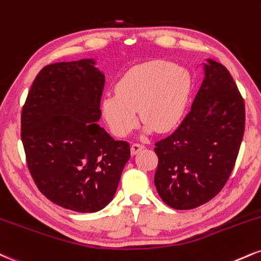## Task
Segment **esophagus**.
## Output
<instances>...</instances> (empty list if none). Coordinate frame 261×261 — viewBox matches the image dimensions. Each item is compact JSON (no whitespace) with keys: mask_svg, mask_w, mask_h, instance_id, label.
I'll return each instance as SVG.
<instances>
[{"mask_svg":"<svg viewBox=\"0 0 261 261\" xmlns=\"http://www.w3.org/2000/svg\"><path fill=\"white\" fill-rule=\"evenodd\" d=\"M143 148H144L143 144H140V143H133V144H131V154H133V155L137 154V153H139L140 150H141V149H143Z\"/></svg>","mask_w":261,"mask_h":261,"instance_id":"1","label":"esophagus"}]
</instances>
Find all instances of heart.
<instances>
[{"instance_id":"1","label":"heart","mask_w":261,"mask_h":261,"mask_svg":"<svg viewBox=\"0 0 261 261\" xmlns=\"http://www.w3.org/2000/svg\"><path fill=\"white\" fill-rule=\"evenodd\" d=\"M192 86V74L184 65L164 59L141 63L122 75L115 93L105 96L103 115L119 137L126 136L136 126V112L146 122L147 133L153 128L164 133L181 119Z\"/></svg>"}]
</instances>
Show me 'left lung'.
I'll use <instances>...</instances> for the list:
<instances>
[{"label": "left lung", "mask_w": 261, "mask_h": 261, "mask_svg": "<svg viewBox=\"0 0 261 261\" xmlns=\"http://www.w3.org/2000/svg\"><path fill=\"white\" fill-rule=\"evenodd\" d=\"M205 61L190 112L154 148L155 188L163 202L177 210L197 208L220 192L244 134L246 111L237 85L221 63Z\"/></svg>", "instance_id": "8db88e82"}]
</instances>
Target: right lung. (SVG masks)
Wrapping results in <instances>:
<instances>
[{
    "mask_svg": "<svg viewBox=\"0 0 261 261\" xmlns=\"http://www.w3.org/2000/svg\"><path fill=\"white\" fill-rule=\"evenodd\" d=\"M93 58L41 69L21 112L31 176L51 202L79 213L108 205L130 146L98 125L106 76Z\"/></svg>",
    "mask_w": 261,
    "mask_h": 261,
    "instance_id": "right-lung-1",
    "label": "right lung"
}]
</instances>
